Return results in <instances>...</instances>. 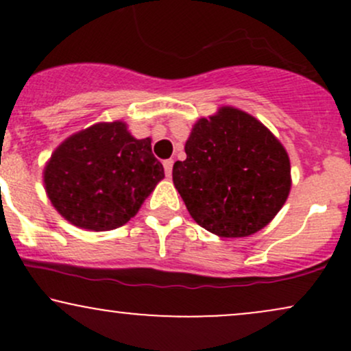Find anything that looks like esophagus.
Segmentation results:
<instances>
[{
	"instance_id": "1",
	"label": "esophagus",
	"mask_w": 351,
	"mask_h": 351,
	"mask_svg": "<svg viewBox=\"0 0 351 351\" xmlns=\"http://www.w3.org/2000/svg\"><path fill=\"white\" fill-rule=\"evenodd\" d=\"M173 160H165L163 162V168H165V175L167 176H171V171H173Z\"/></svg>"
}]
</instances>
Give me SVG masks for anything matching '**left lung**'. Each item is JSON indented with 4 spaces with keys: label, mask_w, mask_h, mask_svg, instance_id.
Wrapping results in <instances>:
<instances>
[{
    "label": "left lung",
    "mask_w": 351,
    "mask_h": 351,
    "mask_svg": "<svg viewBox=\"0 0 351 351\" xmlns=\"http://www.w3.org/2000/svg\"><path fill=\"white\" fill-rule=\"evenodd\" d=\"M173 165V183L193 219L221 237L267 226L291 191L287 152L259 120L232 107L201 119Z\"/></svg>",
    "instance_id": "obj_1"
}]
</instances>
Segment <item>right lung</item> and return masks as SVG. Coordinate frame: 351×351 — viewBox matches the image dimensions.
<instances>
[{
	"label": "right lung",
	"mask_w": 351,
	"mask_h": 351,
	"mask_svg": "<svg viewBox=\"0 0 351 351\" xmlns=\"http://www.w3.org/2000/svg\"><path fill=\"white\" fill-rule=\"evenodd\" d=\"M165 176L150 138L136 140L122 122L97 123L52 153L44 183L54 208L75 226H123Z\"/></svg>",
	"instance_id": "obj_1"
}]
</instances>
